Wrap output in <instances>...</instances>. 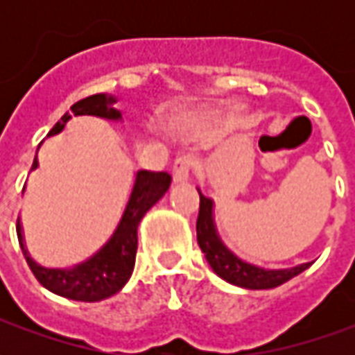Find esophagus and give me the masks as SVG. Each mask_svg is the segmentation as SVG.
Segmentation results:
<instances>
[{
    "instance_id": "esophagus-1",
    "label": "esophagus",
    "mask_w": 355,
    "mask_h": 355,
    "mask_svg": "<svg viewBox=\"0 0 355 355\" xmlns=\"http://www.w3.org/2000/svg\"><path fill=\"white\" fill-rule=\"evenodd\" d=\"M193 159L190 155H184V157H178L175 162V167H173V180L175 182H188L190 180V175H192Z\"/></svg>"
}]
</instances>
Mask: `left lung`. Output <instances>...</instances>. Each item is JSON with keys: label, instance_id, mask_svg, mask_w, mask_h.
Instances as JSON below:
<instances>
[{"label": "left lung", "instance_id": "1", "mask_svg": "<svg viewBox=\"0 0 355 355\" xmlns=\"http://www.w3.org/2000/svg\"><path fill=\"white\" fill-rule=\"evenodd\" d=\"M198 192H200V215H198V223H196L198 243L207 259L209 266L213 268V272L218 277H223L224 282L243 287V289H274L277 285L289 282L291 277H295L300 272H304L306 268L312 266V262H304V264L293 268L268 270V268L254 266V264L241 261L224 245L218 232H216L213 200L203 196L201 190Z\"/></svg>", "mask_w": 355, "mask_h": 355}]
</instances>
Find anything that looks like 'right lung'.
I'll return each mask as SVG.
<instances>
[{
	"instance_id": "obj_1",
	"label": "right lung",
	"mask_w": 355,
	"mask_h": 355,
	"mask_svg": "<svg viewBox=\"0 0 355 355\" xmlns=\"http://www.w3.org/2000/svg\"><path fill=\"white\" fill-rule=\"evenodd\" d=\"M116 102V96L106 93L93 94L76 102L73 106H70V112H66L64 116L58 119L47 137L58 135L72 119V116H94L110 119V121H121V112L114 108ZM37 165H40L37 157H34L32 171L37 169ZM169 184L171 175L167 173L137 171L131 196L114 234L96 253L91 254L80 264H73L72 268H45L37 264L24 245L22 224L19 218L17 236H19L20 249L24 253L30 270L37 277V282L58 297L81 300V302H98L123 289L135 268V257H137V245H139L137 230H139L140 220L165 196V192L169 190Z\"/></svg>"
}]
</instances>
